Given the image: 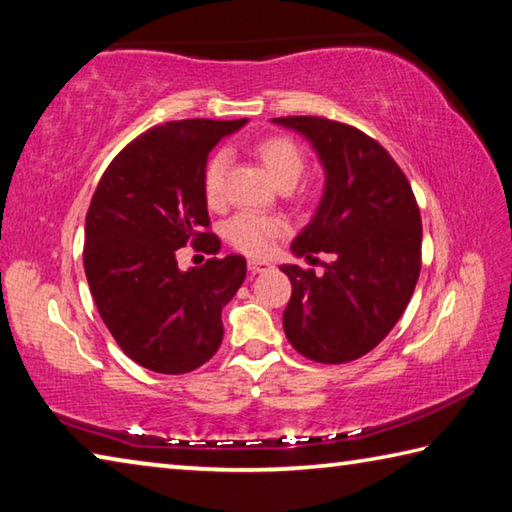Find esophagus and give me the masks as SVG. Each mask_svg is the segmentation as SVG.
Instances as JSON below:
<instances>
[{
    "label": "esophagus",
    "mask_w": 512,
    "mask_h": 512,
    "mask_svg": "<svg viewBox=\"0 0 512 512\" xmlns=\"http://www.w3.org/2000/svg\"><path fill=\"white\" fill-rule=\"evenodd\" d=\"M268 268H271V264L262 262V259H248V271L250 273H262V271H268Z\"/></svg>",
    "instance_id": "1"
}]
</instances>
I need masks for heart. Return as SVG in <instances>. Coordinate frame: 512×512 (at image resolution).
Segmentation results:
<instances>
[{
	"instance_id": "heart-1",
	"label": "heart",
	"mask_w": 512,
	"mask_h": 512,
	"mask_svg": "<svg viewBox=\"0 0 512 512\" xmlns=\"http://www.w3.org/2000/svg\"><path fill=\"white\" fill-rule=\"evenodd\" d=\"M253 153L271 173L277 187H293L305 171L307 158L300 146L284 135H266L257 140ZM225 169L228 158L225 153H214L207 158L201 171V192L205 203L219 207L225 192ZM287 232V221L280 216H259V214H237L225 223V239L232 248L241 253L264 257L273 250V244Z\"/></svg>"
}]
</instances>
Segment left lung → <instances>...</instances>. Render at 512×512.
<instances>
[{"instance_id": "left-lung-1", "label": "left lung", "mask_w": 512, "mask_h": 512, "mask_svg": "<svg viewBox=\"0 0 512 512\" xmlns=\"http://www.w3.org/2000/svg\"><path fill=\"white\" fill-rule=\"evenodd\" d=\"M307 137L325 167L314 219L291 250L332 253L325 273L282 266L291 300L282 323L289 343L318 363H348L386 339L404 314L422 266V221L404 171L377 140L325 117H277Z\"/></svg>"}]
</instances>
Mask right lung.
I'll return each instance as SVG.
<instances>
[{
	"label": "right lung",
	"instance_id": "add662e5",
	"mask_svg": "<svg viewBox=\"0 0 512 512\" xmlns=\"http://www.w3.org/2000/svg\"><path fill=\"white\" fill-rule=\"evenodd\" d=\"M246 119L153 126L108 164L85 216L83 266L99 316L135 363L192 372L223 341L221 309L246 277V259H207L180 271L178 248L216 253L201 171L221 137Z\"/></svg>",
	"mask_w": 512,
	"mask_h": 512
}]
</instances>
